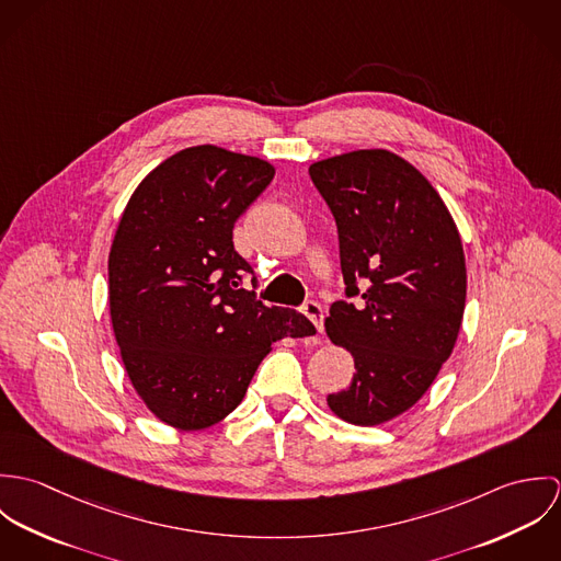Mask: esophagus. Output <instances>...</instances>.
Listing matches in <instances>:
<instances>
[{"mask_svg":"<svg viewBox=\"0 0 561 561\" xmlns=\"http://www.w3.org/2000/svg\"><path fill=\"white\" fill-rule=\"evenodd\" d=\"M302 313H305L309 320L313 321L318 334H323V311H321L320 302H316V300L305 302Z\"/></svg>","mask_w":561,"mask_h":561,"instance_id":"34e87169","label":"esophagus"}]
</instances>
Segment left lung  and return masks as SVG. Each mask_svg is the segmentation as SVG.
<instances>
[{"label":"left lung","mask_w":561,"mask_h":561,"mask_svg":"<svg viewBox=\"0 0 561 561\" xmlns=\"http://www.w3.org/2000/svg\"><path fill=\"white\" fill-rule=\"evenodd\" d=\"M309 174L336 222L345 294L360 296L325 318L356 367L325 401L347 423L380 425L421 400L454 352L467 302L462 240L432 183L387 149L316 161Z\"/></svg>","instance_id":"left-lung-1"}]
</instances>
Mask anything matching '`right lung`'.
<instances>
[{
    "label": "right lung",
    "mask_w": 561,
    "mask_h": 561,
    "mask_svg": "<svg viewBox=\"0 0 561 561\" xmlns=\"http://www.w3.org/2000/svg\"><path fill=\"white\" fill-rule=\"evenodd\" d=\"M274 165L214 145L183 149L134 190L110 248V318L125 371L161 423L222 421L285 336H311L302 313L241 289L252 267L233 248L241 214Z\"/></svg>",
    "instance_id": "1"
}]
</instances>
